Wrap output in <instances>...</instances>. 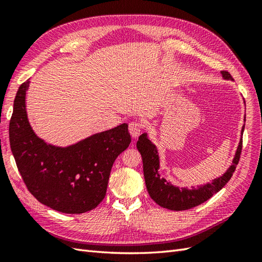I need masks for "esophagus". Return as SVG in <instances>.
I'll return each instance as SVG.
<instances>
[{
    "mask_svg": "<svg viewBox=\"0 0 262 262\" xmlns=\"http://www.w3.org/2000/svg\"><path fill=\"white\" fill-rule=\"evenodd\" d=\"M128 130H129L132 137L136 138L138 135H140V133L142 130V126L138 121H132L129 125H128Z\"/></svg>",
    "mask_w": 262,
    "mask_h": 262,
    "instance_id": "1",
    "label": "esophagus"
}]
</instances>
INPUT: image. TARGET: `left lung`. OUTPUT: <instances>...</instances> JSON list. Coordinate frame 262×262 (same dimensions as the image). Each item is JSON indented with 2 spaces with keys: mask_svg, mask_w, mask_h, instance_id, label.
I'll use <instances>...</instances> for the list:
<instances>
[{
  "mask_svg": "<svg viewBox=\"0 0 262 262\" xmlns=\"http://www.w3.org/2000/svg\"><path fill=\"white\" fill-rule=\"evenodd\" d=\"M221 73L225 80H233L229 72L222 71ZM244 121H246V117H244ZM243 130L244 125L241 130V136L243 135ZM136 146L142 155L144 179H145L147 191L151 198L163 208L171 210H186L205 203L206 200H208L213 194L219 192L229 182L233 176V172L235 171L238 160H240L242 151V137L238 142L232 164L226 170L225 173L211 180L209 183L192 189L179 188L172 185L170 181H166L164 178H161L159 173L160 157L158 148L149 141L146 133H144L138 138Z\"/></svg>",
  "mask_w": 262,
  "mask_h": 262,
  "instance_id": "obj_1",
  "label": "left lung"
}]
</instances>
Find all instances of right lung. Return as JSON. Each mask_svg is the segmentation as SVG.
Listing matches in <instances>:
<instances>
[{
  "label": "right lung",
  "mask_w": 262,
  "mask_h": 262,
  "mask_svg": "<svg viewBox=\"0 0 262 262\" xmlns=\"http://www.w3.org/2000/svg\"><path fill=\"white\" fill-rule=\"evenodd\" d=\"M22 83L10 120L11 151L28 190L38 202L65 214L96 208L107 191L111 168L130 144L128 125L97 133L73 145L60 147L39 138L29 124Z\"/></svg>",
  "instance_id": "obj_1"
}]
</instances>
